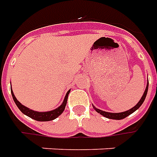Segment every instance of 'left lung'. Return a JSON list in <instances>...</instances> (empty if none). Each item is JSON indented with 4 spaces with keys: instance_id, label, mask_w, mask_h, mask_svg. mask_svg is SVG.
Instances as JSON below:
<instances>
[{
    "instance_id": "1",
    "label": "left lung",
    "mask_w": 157,
    "mask_h": 157,
    "mask_svg": "<svg viewBox=\"0 0 157 157\" xmlns=\"http://www.w3.org/2000/svg\"><path fill=\"white\" fill-rule=\"evenodd\" d=\"M148 87H149V81H148V82H147V86H146L145 91H144V94H143V96H142V98L140 99V101H138V103H137V105H135V106H133L132 108L129 109L128 111L122 112V113H108V112H105V111H102V110L98 109V108H96L94 105H93V106H94V109L95 110L97 113H99L100 114H101L102 116H104L105 118H107V119H116V120H119V119H124V118H126L127 116H129V115H131L132 113H133L135 111H137V110L141 106V105L144 103V100H145L146 95H147Z\"/></svg>"
}]
</instances>
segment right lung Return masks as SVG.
Wrapping results in <instances>:
<instances>
[{
    "label": "right lung",
    "mask_w": 157,
    "mask_h": 157,
    "mask_svg": "<svg viewBox=\"0 0 157 157\" xmlns=\"http://www.w3.org/2000/svg\"><path fill=\"white\" fill-rule=\"evenodd\" d=\"M70 92V90H69L67 92L64 97V100H63V103H62V105H59L56 109L52 110V111H48V112H37V111H33V110L30 109L28 107L22 105L20 101L16 99L15 95L13 94V90H11L12 96H13V101L15 102L16 105L18 106V108L24 114L30 117L31 119L37 120V121H51V120L56 119L58 116H60L65 109V106H66V104H67V100H68V95H69Z\"/></svg>",
    "instance_id": "1"
}]
</instances>
